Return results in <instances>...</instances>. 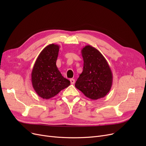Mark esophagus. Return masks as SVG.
Returning <instances> with one entry per match:
<instances>
[{"instance_id": "obj_1", "label": "esophagus", "mask_w": 146, "mask_h": 146, "mask_svg": "<svg viewBox=\"0 0 146 146\" xmlns=\"http://www.w3.org/2000/svg\"><path fill=\"white\" fill-rule=\"evenodd\" d=\"M70 83H71V84H74V83H75V80L74 79H71L70 80Z\"/></svg>"}]
</instances>
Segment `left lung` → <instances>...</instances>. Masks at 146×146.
Here are the masks:
<instances>
[{"label": "left lung", "instance_id": "8db88e82", "mask_svg": "<svg viewBox=\"0 0 146 146\" xmlns=\"http://www.w3.org/2000/svg\"><path fill=\"white\" fill-rule=\"evenodd\" d=\"M81 52L83 69L76 82L75 87L92 100L104 98L112 85L111 68L102 54L92 46L86 45Z\"/></svg>", "mask_w": 146, "mask_h": 146}]
</instances>
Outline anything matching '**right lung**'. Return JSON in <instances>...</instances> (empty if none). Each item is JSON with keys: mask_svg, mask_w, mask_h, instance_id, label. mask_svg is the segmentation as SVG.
Listing matches in <instances>:
<instances>
[{"mask_svg": "<svg viewBox=\"0 0 146 146\" xmlns=\"http://www.w3.org/2000/svg\"><path fill=\"white\" fill-rule=\"evenodd\" d=\"M60 47L51 44L45 47L37 57L31 73L34 89L41 98L49 99L70 85L56 66Z\"/></svg>", "mask_w": 146, "mask_h": 146, "instance_id": "1", "label": "right lung"}]
</instances>
